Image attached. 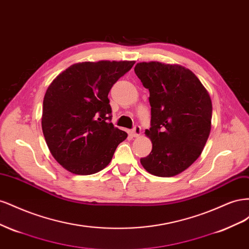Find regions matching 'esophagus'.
<instances>
[{
	"label": "esophagus",
	"mask_w": 249,
	"mask_h": 249,
	"mask_svg": "<svg viewBox=\"0 0 249 249\" xmlns=\"http://www.w3.org/2000/svg\"><path fill=\"white\" fill-rule=\"evenodd\" d=\"M140 133H141V127H140V125L136 124V125L133 127V130H132V136L137 137V136H139Z\"/></svg>",
	"instance_id": "1"
}]
</instances>
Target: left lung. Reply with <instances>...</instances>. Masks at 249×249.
Listing matches in <instances>:
<instances>
[{"label":"left lung","instance_id":"8db88e82","mask_svg":"<svg viewBox=\"0 0 249 249\" xmlns=\"http://www.w3.org/2000/svg\"><path fill=\"white\" fill-rule=\"evenodd\" d=\"M135 73L149 91L152 152L141 165L157 177L177 176L200 156L211 132L212 102L198 78L184 66L140 62Z\"/></svg>","mask_w":249,"mask_h":249}]
</instances>
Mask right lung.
I'll return each instance as SVG.
<instances>
[{
  "label": "right lung",
  "instance_id": "add662e5",
  "mask_svg": "<svg viewBox=\"0 0 249 249\" xmlns=\"http://www.w3.org/2000/svg\"><path fill=\"white\" fill-rule=\"evenodd\" d=\"M134 61L76 63L51 83L43 99L41 126L55 160L74 175H92L112 160L127 134L111 120L108 94Z\"/></svg>",
  "mask_w": 249,
  "mask_h": 249
}]
</instances>
